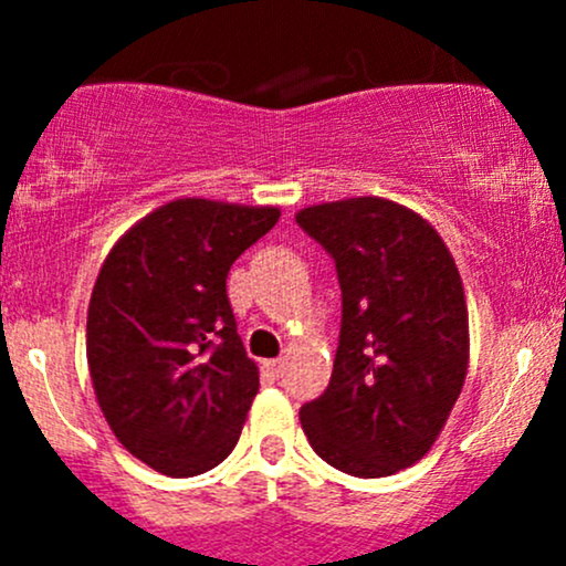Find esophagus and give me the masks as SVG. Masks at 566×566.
Listing matches in <instances>:
<instances>
[{
  "instance_id": "34e87169",
  "label": "esophagus",
  "mask_w": 566,
  "mask_h": 566,
  "mask_svg": "<svg viewBox=\"0 0 566 566\" xmlns=\"http://www.w3.org/2000/svg\"><path fill=\"white\" fill-rule=\"evenodd\" d=\"M262 367H265V373H271L273 378H279V375H282V369H284V361H282V358H276V361H265Z\"/></svg>"
}]
</instances>
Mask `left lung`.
Segmentation results:
<instances>
[{"label":"left lung","mask_w":566,"mask_h":566,"mask_svg":"<svg viewBox=\"0 0 566 566\" xmlns=\"http://www.w3.org/2000/svg\"><path fill=\"white\" fill-rule=\"evenodd\" d=\"M295 221L334 256L342 331L328 389L301 408L312 449L350 476L430 452L468 373V306L436 227L384 197L310 205Z\"/></svg>","instance_id":"1"}]
</instances>
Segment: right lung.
Segmentation results:
<instances>
[{
  "label": "right lung",
  "instance_id": "right-lung-1",
  "mask_svg": "<svg viewBox=\"0 0 566 566\" xmlns=\"http://www.w3.org/2000/svg\"><path fill=\"white\" fill-rule=\"evenodd\" d=\"M282 210L172 199L136 221L101 265L87 364L117 441L167 476H197L241 438L260 373L227 298L232 262Z\"/></svg>",
  "mask_w": 566,
  "mask_h": 566
}]
</instances>
